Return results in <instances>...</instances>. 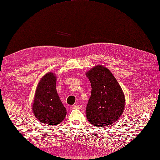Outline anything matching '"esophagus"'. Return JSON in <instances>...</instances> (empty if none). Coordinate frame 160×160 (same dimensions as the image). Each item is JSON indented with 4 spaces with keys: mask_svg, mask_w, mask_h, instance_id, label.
<instances>
[{
    "mask_svg": "<svg viewBox=\"0 0 160 160\" xmlns=\"http://www.w3.org/2000/svg\"><path fill=\"white\" fill-rule=\"evenodd\" d=\"M73 107H74V108H75L80 109V108H82V105H80V104H78V105H74L73 106Z\"/></svg>",
    "mask_w": 160,
    "mask_h": 160,
    "instance_id": "esophagus-1",
    "label": "esophagus"
}]
</instances>
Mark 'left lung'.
<instances>
[{"label": "left lung", "instance_id": "1", "mask_svg": "<svg viewBox=\"0 0 160 160\" xmlns=\"http://www.w3.org/2000/svg\"><path fill=\"white\" fill-rule=\"evenodd\" d=\"M92 86V93L86 109L89 122L102 127L114 123L121 116L125 97L118 82L110 71L101 65L86 73Z\"/></svg>", "mask_w": 160, "mask_h": 160}]
</instances>
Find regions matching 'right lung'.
Listing matches in <instances>:
<instances>
[{"instance_id": "obj_1", "label": "right lung", "mask_w": 160, "mask_h": 160, "mask_svg": "<svg viewBox=\"0 0 160 160\" xmlns=\"http://www.w3.org/2000/svg\"><path fill=\"white\" fill-rule=\"evenodd\" d=\"M55 85L56 77L54 74H45L38 83L32 104V111L37 118L42 123L51 126L61 122L67 114Z\"/></svg>"}]
</instances>
